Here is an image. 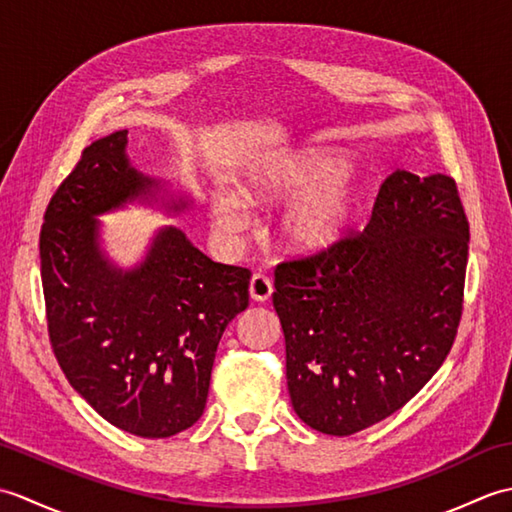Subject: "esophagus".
<instances>
[{
  "label": "esophagus",
  "mask_w": 512,
  "mask_h": 512,
  "mask_svg": "<svg viewBox=\"0 0 512 512\" xmlns=\"http://www.w3.org/2000/svg\"><path fill=\"white\" fill-rule=\"evenodd\" d=\"M273 279L257 273L253 275V279H250V297H253L255 301H268L270 297H273Z\"/></svg>",
  "instance_id": "esophagus-1"
}]
</instances>
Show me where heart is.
<instances>
[{
    "label": "heart",
    "instance_id": "obj_1",
    "mask_svg": "<svg viewBox=\"0 0 512 512\" xmlns=\"http://www.w3.org/2000/svg\"><path fill=\"white\" fill-rule=\"evenodd\" d=\"M299 192L281 224L288 242L299 250H323L339 242L361 198L354 173L334 154L310 149L266 165L246 184V198L253 202L286 200ZM211 217L226 237L239 235L248 224L246 204L233 193L211 202Z\"/></svg>",
    "mask_w": 512,
    "mask_h": 512
}]
</instances>
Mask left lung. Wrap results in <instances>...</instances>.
I'll return each mask as SVG.
<instances>
[{
	"instance_id": "left-lung-1",
	"label": "left lung",
	"mask_w": 512,
	"mask_h": 512,
	"mask_svg": "<svg viewBox=\"0 0 512 512\" xmlns=\"http://www.w3.org/2000/svg\"><path fill=\"white\" fill-rule=\"evenodd\" d=\"M469 220L451 176L394 171L372 220L275 268L297 416L352 436L405 407L451 352L462 319Z\"/></svg>"
}]
</instances>
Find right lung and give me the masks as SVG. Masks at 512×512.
Returning a JSON list of instances; mask_svg holds the SVG:
<instances>
[{
	"mask_svg": "<svg viewBox=\"0 0 512 512\" xmlns=\"http://www.w3.org/2000/svg\"><path fill=\"white\" fill-rule=\"evenodd\" d=\"M127 129L83 149L43 215L39 257L52 352L101 416L138 438H169L200 420L226 325L248 308L250 270L217 264L176 226L143 262L103 255L94 215L151 200L160 182L129 165ZM189 200L167 202V211Z\"/></svg>",
	"mask_w": 512,
	"mask_h": 512,
	"instance_id": "1",
	"label": "right lung"
}]
</instances>
